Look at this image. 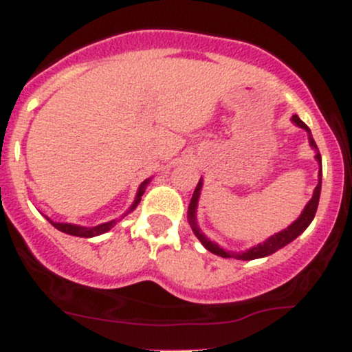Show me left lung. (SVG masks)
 <instances>
[{
	"label": "left lung",
	"instance_id": "1",
	"mask_svg": "<svg viewBox=\"0 0 352 352\" xmlns=\"http://www.w3.org/2000/svg\"><path fill=\"white\" fill-rule=\"evenodd\" d=\"M292 120L298 125V127L305 129V131L308 132V134H309V145L314 148V151H316V155H314V159H316L318 162L321 164V153L318 152L316 142H314V139H313V137H311V132H309L308 125L302 122V120L298 116H293ZM318 177H319V182H318L316 188H314V192H313V199L308 201V205H306L305 210H302V213L300 215V218H298V220H294L293 223L289 225L288 228L283 230V232L274 233L273 236H270L268 240L263 241V243L253 246V248L246 250V252H243V253L225 252L223 248H220V246H218L217 243L210 241L208 238L200 232L199 225H197V205H199L200 190H201V185H204V180H201V179L199 180V185H197V187H195V192H193L192 200H190L188 213H187L188 223H190V227H192L193 233H195V236L201 241V245H204L205 248L208 250V252H212L213 254H218V256L236 258V260H246V261H248V260H256V258L268 256V254H273L274 252H278V250L283 248V246L292 243L294 238L300 236L301 233L309 227L311 221H313V218H314V215H316V210H318L319 195H321V177H322V172L321 170H319V175Z\"/></svg>",
	"mask_w": 352,
	"mask_h": 352
}]
</instances>
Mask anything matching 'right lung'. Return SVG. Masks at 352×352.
Listing matches in <instances>:
<instances>
[{
    "label": "right lung",
    "mask_w": 352,
    "mask_h": 352,
    "mask_svg": "<svg viewBox=\"0 0 352 352\" xmlns=\"http://www.w3.org/2000/svg\"><path fill=\"white\" fill-rule=\"evenodd\" d=\"M148 182H151V179L144 180L142 184H140L139 192H137L134 204H132V205H131V208H129L127 212L124 213V217L127 215V213H131L132 210H134V208L137 207V205H139L140 197L144 195L145 187H147V185H148ZM47 220H50V218H47ZM117 221H119V220H111V221H107V223L98 225V227H79V225H72V223H58V221H52V220H50V223H51L52 227H54V228H58L59 232L67 233V235H72V236H80V238H91V236H98V235H102V233L109 232V230H111L112 227H114V225L117 223Z\"/></svg>",
    "instance_id": "1"
}]
</instances>
